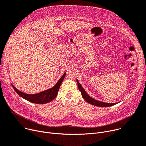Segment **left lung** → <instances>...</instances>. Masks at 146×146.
<instances>
[{
	"label": "left lung",
	"mask_w": 146,
	"mask_h": 146,
	"mask_svg": "<svg viewBox=\"0 0 146 146\" xmlns=\"http://www.w3.org/2000/svg\"><path fill=\"white\" fill-rule=\"evenodd\" d=\"M76 81H77V84H78V89H79V90L81 91L82 97L88 103H90V104H91L92 105H94L95 106H97V107H110V106H112V105H114L117 104V103H111L110 104V103L103 102H101V101H97L96 100H94V98H91V97H90L87 94V92L84 90L83 87L81 86L80 83L78 82V81L77 80Z\"/></svg>",
	"instance_id": "obj_1"
}]
</instances>
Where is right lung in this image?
<instances>
[{"label":"right lung","instance_id":"1","mask_svg":"<svg viewBox=\"0 0 146 146\" xmlns=\"http://www.w3.org/2000/svg\"><path fill=\"white\" fill-rule=\"evenodd\" d=\"M65 75H66V73H64V74L59 79V80L57 82V83L55 84L54 87H53L52 88L48 89L46 91L41 92H39V93L35 94H25L24 92H22L18 90L13 85L12 86L17 93L20 97L24 98L25 100H27L31 102L35 103V104H46L50 102L54 98H55V97L58 94V92L59 90V87L61 85V83H62L63 79L65 77Z\"/></svg>","mask_w":146,"mask_h":146}]
</instances>
